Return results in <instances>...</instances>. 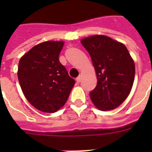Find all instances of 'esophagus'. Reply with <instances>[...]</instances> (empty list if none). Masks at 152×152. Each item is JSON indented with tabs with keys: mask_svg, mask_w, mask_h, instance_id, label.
Returning a JSON list of instances; mask_svg holds the SVG:
<instances>
[{
	"mask_svg": "<svg viewBox=\"0 0 152 152\" xmlns=\"http://www.w3.org/2000/svg\"><path fill=\"white\" fill-rule=\"evenodd\" d=\"M76 82H77V83L80 82V81H81V76H78V77L76 78Z\"/></svg>",
	"mask_w": 152,
	"mask_h": 152,
	"instance_id": "1",
	"label": "esophagus"
}]
</instances>
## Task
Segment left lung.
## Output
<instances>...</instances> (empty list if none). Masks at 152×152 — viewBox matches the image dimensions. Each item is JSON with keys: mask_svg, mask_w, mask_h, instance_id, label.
<instances>
[{"mask_svg": "<svg viewBox=\"0 0 152 152\" xmlns=\"http://www.w3.org/2000/svg\"><path fill=\"white\" fill-rule=\"evenodd\" d=\"M89 52L97 75V86L89 93L94 104L101 111L116 108L132 89L135 66L127 48L112 38L96 35L81 40Z\"/></svg>", "mask_w": 152, "mask_h": 152, "instance_id": "left-lung-1", "label": "left lung"}]
</instances>
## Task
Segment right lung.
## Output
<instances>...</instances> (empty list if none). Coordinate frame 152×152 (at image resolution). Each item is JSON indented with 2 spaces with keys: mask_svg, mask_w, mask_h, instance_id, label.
Wrapping results in <instances>:
<instances>
[{
  "mask_svg": "<svg viewBox=\"0 0 152 152\" xmlns=\"http://www.w3.org/2000/svg\"><path fill=\"white\" fill-rule=\"evenodd\" d=\"M63 46V41L40 43L18 63V78L23 93L31 105L43 112L58 111L76 82L59 62Z\"/></svg>",
  "mask_w": 152,
  "mask_h": 152,
  "instance_id": "add662e5",
  "label": "right lung"
}]
</instances>
